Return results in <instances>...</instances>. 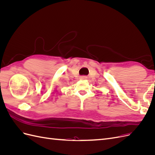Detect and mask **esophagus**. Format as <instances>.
<instances>
[{
	"label": "esophagus",
	"mask_w": 155,
	"mask_h": 155,
	"mask_svg": "<svg viewBox=\"0 0 155 155\" xmlns=\"http://www.w3.org/2000/svg\"><path fill=\"white\" fill-rule=\"evenodd\" d=\"M81 79H86L87 78V77L86 76H81V78H80Z\"/></svg>",
	"instance_id": "obj_1"
}]
</instances>
